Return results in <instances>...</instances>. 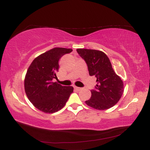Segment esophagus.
<instances>
[{
	"mask_svg": "<svg viewBox=\"0 0 150 150\" xmlns=\"http://www.w3.org/2000/svg\"><path fill=\"white\" fill-rule=\"evenodd\" d=\"M74 88H75V90H77V91H80V90L82 89V88L79 87H76V86H75Z\"/></svg>",
	"mask_w": 150,
	"mask_h": 150,
	"instance_id": "esophagus-1",
	"label": "esophagus"
}]
</instances>
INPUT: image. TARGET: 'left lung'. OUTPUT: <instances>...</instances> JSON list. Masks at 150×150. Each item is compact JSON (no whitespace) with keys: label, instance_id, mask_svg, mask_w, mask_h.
Segmentation results:
<instances>
[{"label":"left lung","instance_id":"obj_1","mask_svg":"<svg viewBox=\"0 0 150 150\" xmlns=\"http://www.w3.org/2000/svg\"><path fill=\"white\" fill-rule=\"evenodd\" d=\"M77 51L86 62L89 75L97 78L96 89L91 90V98L85 103L98 110L112 108L122 96L123 83L113 69L108 57L98 50L77 49Z\"/></svg>","mask_w":150,"mask_h":150}]
</instances>
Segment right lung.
<instances>
[{
    "label": "right lung",
    "instance_id": "right-lung-1",
    "mask_svg": "<svg viewBox=\"0 0 150 150\" xmlns=\"http://www.w3.org/2000/svg\"><path fill=\"white\" fill-rule=\"evenodd\" d=\"M71 49L56 47L40 54L28 67L25 79L26 95L35 108L44 113L57 112L65 106L73 92L71 86H63L57 82L59 61Z\"/></svg>",
    "mask_w": 150,
    "mask_h": 150
}]
</instances>
